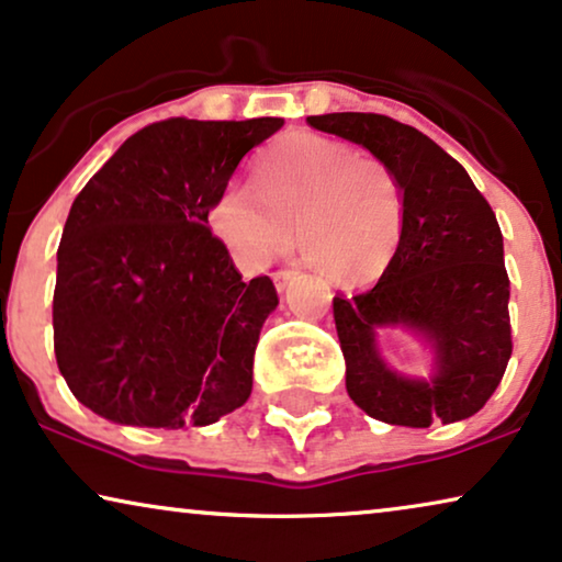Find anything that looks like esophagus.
Listing matches in <instances>:
<instances>
[{"label":"esophagus","instance_id":"esophagus-1","mask_svg":"<svg viewBox=\"0 0 562 562\" xmlns=\"http://www.w3.org/2000/svg\"><path fill=\"white\" fill-rule=\"evenodd\" d=\"M296 279V273L294 271H279V273H273V283H276V291H279V294H283V291L289 289V283Z\"/></svg>","mask_w":562,"mask_h":562}]
</instances>
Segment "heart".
<instances>
[{
    "label": "heart",
    "instance_id": "obj_1",
    "mask_svg": "<svg viewBox=\"0 0 562 562\" xmlns=\"http://www.w3.org/2000/svg\"><path fill=\"white\" fill-rule=\"evenodd\" d=\"M256 187L222 183L210 227L248 271H260L294 245L337 281H371L386 271L402 240V191L379 158L317 133H294L256 164Z\"/></svg>",
    "mask_w": 562,
    "mask_h": 562
}]
</instances>
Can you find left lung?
Returning <instances> with one entry per match:
<instances>
[{
	"label": "left lung",
	"mask_w": 562,
	"mask_h": 562,
	"mask_svg": "<svg viewBox=\"0 0 562 562\" xmlns=\"http://www.w3.org/2000/svg\"><path fill=\"white\" fill-rule=\"evenodd\" d=\"M379 158L402 191V240L379 283L335 296L345 386L368 417L402 427L483 409L512 358L509 276L496 214L463 166L419 130L383 114L306 117ZM404 328L434 356L427 376L394 372L378 333Z\"/></svg>",
	"instance_id": "left-lung-1"
}]
</instances>
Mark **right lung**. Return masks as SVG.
<instances>
[{"label": "right lung", "mask_w": 562, "mask_h": 562, "mask_svg": "<svg viewBox=\"0 0 562 562\" xmlns=\"http://www.w3.org/2000/svg\"><path fill=\"white\" fill-rule=\"evenodd\" d=\"M281 127V117L156 122L74 199L53 345L87 409L114 425L181 429L248 402L260 327L279 296L268 276L243 281L206 214L240 160Z\"/></svg>", "instance_id": "1"}]
</instances>
